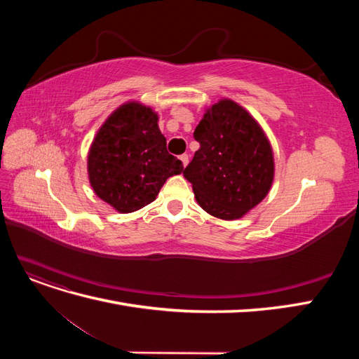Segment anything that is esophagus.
<instances>
[{"label": "esophagus", "mask_w": 359, "mask_h": 359, "mask_svg": "<svg viewBox=\"0 0 359 359\" xmlns=\"http://www.w3.org/2000/svg\"><path fill=\"white\" fill-rule=\"evenodd\" d=\"M180 160L182 161V166H184V168H186V166L189 165V156H187V154L180 156Z\"/></svg>", "instance_id": "34e87169"}]
</instances>
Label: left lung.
Listing matches in <instances>:
<instances>
[{
    "label": "left lung",
    "instance_id": "obj_1",
    "mask_svg": "<svg viewBox=\"0 0 359 359\" xmlns=\"http://www.w3.org/2000/svg\"><path fill=\"white\" fill-rule=\"evenodd\" d=\"M199 149L184 169L202 208L236 220L262 201L274 180V156L256 119L232 100L206 109L193 133Z\"/></svg>",
    "mask_w": 359,
    "mask_h": 359
}]
</instances>
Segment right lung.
I'll use <instances>...</instances> for the list:
<instances>
[{"mask_svg":"<svg viewBox=\"0 0 359 359\" xmlns=\"http://www.w3.org/2000/svg\"><path fill=\"white\" fill-rule=\"evenodd\" d=\"M158 116L148 106L128 102L106 119L88 153L94 193L118 212L151 203L163 184L182 172V161L166 149Z\"/></svg>","mask_w":359,"mask_h":359,"instance_id":"right-lung-1","label":"right lung"}]
</instances>
